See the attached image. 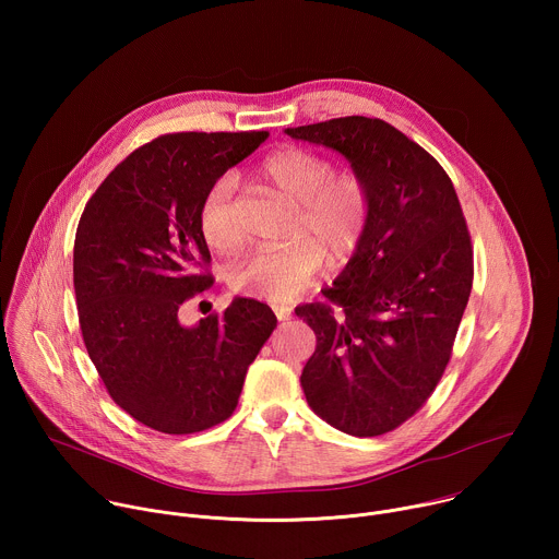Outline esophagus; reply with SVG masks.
Listing matches in <instances>:
<instances>
[{"mask_svg":"<svg viewBox=\"0 0 559 559\" xmlns=\"http://www.w3.org/2000/svg\"><path fill=\"white\" fill-rule=\"evenodd\" d=\"M274 313L278 321H287V318L292 316V307H274Z\"/></svg>","mask_w":559,"mask_h":559,"instance_id":"obj_1","label":"esophagus"}]
</instances>
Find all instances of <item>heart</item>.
<instances>
[{
    "label": "heart",
    "instance_id": "b5f03b06",
    "mask_svg": "<svg viewBox=\"0 0 559 559\" xmlns=\"http://www.w3.org/2000/svg\"><path fill=\"white\" fill-rule=\"evenodd\" d=\"M261 177L287 201L296 203V241L259 250L229 270V287L238 294L285 302L296 298L321 272L323 261L347 263L362 246L371 221V194L356 173H334L328 156L300 145H285L261 164ZM236 179L221 175L199 205V229L207 248L231 252L241 243L234 212Z\"/></svg>",
    "mask_w": 559,
    "mask_h": 559
}]
</instances>
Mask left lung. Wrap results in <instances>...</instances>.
<instances>
[{
  "label": "left lung",
  "mask_w": 559,
  "mask_h": 559,
  "mask_svg": "<svg viewBox=\"0 0 559 559\" xmlns=\"http://www.w3.org/2000/svg\"><path fill=\"white\" fill-rule=\"evenodd\" d=\"M287 134L345 154L371 194L365 241L328 300L296 307L316 334L300 384L338 431L382 436L423 409L451 360L473 285L471 234L444 168L391 123L341 117Z\"/></svg>",
  "instance_id": "1"
}]
</instances>
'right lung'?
<instances>
[{
    "label": "right lung",
    "mask_w": 559,
    "mask_h": 559,
    "mask_svg": "<svg viewBox=\"0 0 559 559\" xmlns=\"http://www.w3.org/2000/svg\"><path fill=\"white\" fill-rule=\"evenodd\" d=\"M267 132H173L136 147L88 199L74 236L79 328L112 401L170 436L227 420L248 367L276 328L274 311L236 298L181 325L214 276L199 229L205 190Z\"/></svg>",
    "instance_id": "add662e5"
}]
</instances>
